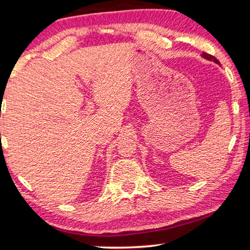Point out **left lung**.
<instances>
[{
	"instance_id": "8db88e82",
	"label": "left lung",
	"mask_w": 250,
	"mask_h": 250,
	"mask_svg": "<svg viewBox=\"0 0 250 250\" xmlns=\"http://www.w3.org/2000/svg\"><path fill=\"white\" fill-rule=\"evenodd\" d=\"M201 57H202V58L207 59V60H209V61H213V62H216L217 64H220V62H219V61H218L216 58H214V57H212L211 55H208V53L202 52V53H201Z\"/></svg>"
}]
</instances>
